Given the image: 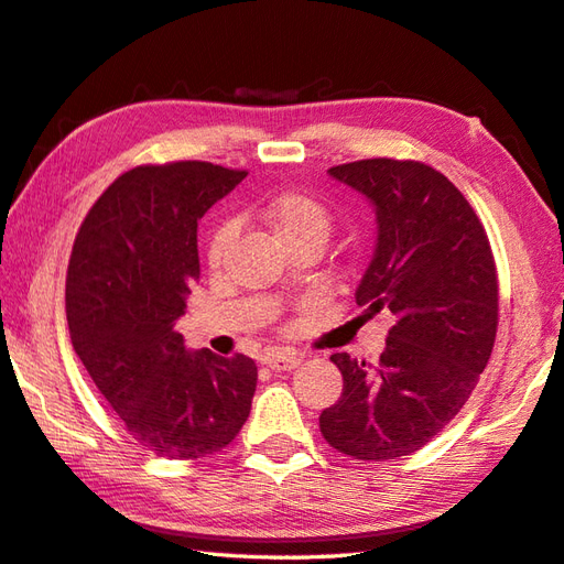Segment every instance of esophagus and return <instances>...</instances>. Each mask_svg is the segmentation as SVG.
<instances>
[{"mask_svg": "<svg viewBox=\"0 0 564 564\" xmlns=\"http://www.w3.org/2000/svg\"><path fill=\"white\" fill-rule=\"evenodd\" d=\"M303 359L293 355V351H269V355L263 357V364H267V367H271V369H275V371H291Z\"/></svg>", "mask_w": 564, "mask_h": 564, "instance_id": "34e87169", "label": "esophagus"}]
</instances>
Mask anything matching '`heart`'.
Here are the masks:
<instances>
[{"label": "heart", "mask_w": 564, "mask_h": 564, "mask_svg": "<svg viewBox=\"0 0 564 564\" xmlns=\"http://www.w3.org/2000/svg\"><path fill=\"white\" fill-rule=\"evenodd\" d=\"M263 225H267L273 237L281 245L293 251L297 247L315 245L323 249L325 241L333 235L335 215L323 200L315 195H307L301 191H285L273 195L269 203L259 205L253 209ZM235 241V229L229 225L219 227L207 245V263L213 269H219L227 261V253Z\"/></svg>", "instance_id": "1"}]
</instances>
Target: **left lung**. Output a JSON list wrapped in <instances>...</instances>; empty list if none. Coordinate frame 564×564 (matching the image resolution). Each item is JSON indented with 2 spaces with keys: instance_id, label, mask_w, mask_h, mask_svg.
<instances>
[{
  "instance_id": "1",
  "label": "left lung",
  "mask_w": 564,
  "mask_h": 564,
  "mask_svg": "<svg viewBox=\"0 0 564 564\" xmlns=\"http://www.w3.org/2000/svg\"><path fill=\"white\" fill-rule=\"evenodd\" d=\"M329 175L377 207L357 305L389 311L393 325L379 364L329 357L345 386L319 433L341 455L395 459L443 433L471 395L499 327V275L481 219L433 165L364 159Z\"/></svg>"
}]
</instances>
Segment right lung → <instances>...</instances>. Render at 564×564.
Returning a JSON list of instances; mask_svg holds the SVG:
<instances>
[{
	"mask_svg": "<svg viewBox=\"0 0 564 564\" xmlns=\"http://www.w3.org/2000/svg\"><path fill=\"white\" fill-rule=\"evenodd\" d=\"M241 178L207 161L139 165L77 229L65 279L73 349L129 435L159 457L215 455L251 411L253 359L187 351L173 329L200 279L197 219Z\"/></svg>",
	"mask_w": 564,
	"mask_h": 564,
	"instance_id": "1",
	"label": "right lung"
}]
</instances>
